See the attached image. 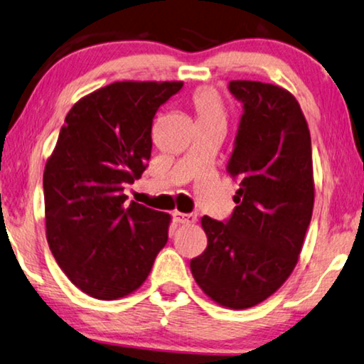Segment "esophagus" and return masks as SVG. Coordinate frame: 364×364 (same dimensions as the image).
Segmentation results:
<instances>
[{
	"mask_svg": "<svg viewBox=\"0 0 364 364\" xmlns=\"http://www.w3.org/2000/svg\"><path fill=\"white\" fill-rule=\"evenodd\" d=\"M173 220L177 223H183V225H193L197 221V217L192 213H181V212H173Z\"/></svg>",
	"mask_w": 364,
	"mask_h": 364,
	"instance_id": "34e87169",
	"label": "esophagus"
}]
</instances>
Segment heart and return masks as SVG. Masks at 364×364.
I'll use <instances>...</instances> for the list:
<instances>
[{
  "label": "heart",
  "instance_id": "obj_1",
  "mask_svg": "<svg viewBox=\"0 0 364 364\" xmlns=\"http://www.w3.org/2000/svg\"><path fill=\"white\" fill-rule=\"evenodd\" d=\"M191 103L197 114L198 124L225 121V103L220 92L213 87H200L192 93Z\"/></svg>",
  "mask_w": 364,
  "mask_h": 364
}]
</instances>
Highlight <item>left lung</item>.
<instances>
[{"label": "left lung", "instance_id": "1", "mask_svg": "<svg viewBox=\"0 0 364 364\" xmlns=\"http://www.w3.org/2000/svg\"><path fill=\"white\" fill-rule=\"evenodd\" d=\"M243 102L226 172L240 182L228 221L202 218L208 246L191 261L198 287L223 307L243 310L271 297L291 276L314 210L310 131L286 88L231 80Z\"/></svg>", "mask_w": 364, "mask_h": 364}]
</instances>
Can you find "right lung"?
<instances>
[{"instance_id": "obj_1", "label": "right lung", "mask_w": 364, "mask_h": 364, "mask_svg": "<svg viewBox=\"0 0 364 364\" xmlns=\"http://www.w3.org/2000/svg\"><path fill=\"white\" fill-rule=\"evenodd\" d=\"M182 82H113L67 113L46 162V236L57 264L87 296L117 300L143 286L169 238L171 215L126 203L146 171L152 118Z\"/></svg>"}]
</instances>
